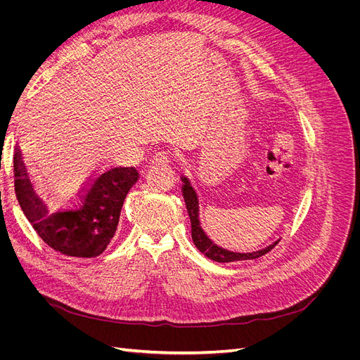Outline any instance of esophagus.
Instances as JSON below:
<instances>
[{"label":"esophagus","instance_id":"esophagus-1","mask_svg":"<svg viewBox=\"0 0 360 360\" xmlns=\"http://www.w3.org/2000/svg\"><path fill=\"white\" fill-rule=\"evenodd\" d=\"M169 162H171V158L168 153H165V151H159V153H156L153 159H151V163H153V165H167Z\"/></svg>","mask_w":360,"mask_h":360}]
</instances>
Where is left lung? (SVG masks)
Returning a JSON list of instances; mask_svg holds the SVG:
<instances>
[{"mask_svg": "<svg viewBox=\"0 0 360 360\" xmlns=\"http://www.w3.org/2000/svg\"><path fill=\"white\" fill-rule=\"evenodd\" d=\"M183 181V186H181V192H183V198L184 202H186V209L191 217V225H192V240L195 243V246L198 248V250L213 261H217V263H231V261H243V259H255L258 257H263L267 252H270L271 249H274L278 243H271L264 249H259L255 250V252H250V254H238V252H231V250H226L222 249L219 246H216L209 237L205 236V233L202 231V228L200 225V219H198V212H200V207H198V198H197V193H195L193 188L191 181L186 177H181Z\"/></svg>", "mask_w": 360, "mask_h": 360, "instance_id": "obj_1", "label": "left lung"}]
</instances>
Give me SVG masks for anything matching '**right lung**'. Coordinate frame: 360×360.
Listing matches in <instances>:
<instances>
[{"label": "right lung", "mask_w": 360, "mask_h": 360, "mask_svg": "<svg viewBox=\"0 0 360 360\" xmlns=\"http://www.w3.org/2000/svg\"><path fill=\"white\" fill-rule=\"evenodd\" d=\"M13 172L16 198L39 237L57 252L79 258L101 255L110 245L126 195L139 177L135 167L106 168L85 183L73 207L49 210L32 189L18 147Z\"/></svg>", "instance_id": "add662e5"}]
</instances>
